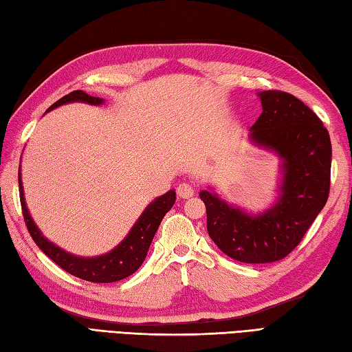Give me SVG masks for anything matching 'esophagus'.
I'll use <instances>...</instances> for the list:
<instances>
[{
  "label": "esophagus",
  "instance_id": "obj_1",
  "mask_svg": "<svg viewBox=\"0 0 352 352\" xmlns=\"http://www.w3.org/2000/svg\"><path fill=\"white\" fill-rule=\"evenodd\" d=\"M176 192H177V196L181 197V199H190V197H192L194 188H192V186H191L190 184L182 182V184H179V185H177Z\"/></svg>",
  "mask_w": 352,
  "mask_h": 352
}]
</instances>
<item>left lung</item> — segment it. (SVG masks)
I'll list each match as a JSON object with an SVG mask.
<instances>
[{"instance_id":"obj_1","label":"left lung","mask_w":352,"mask_h":352,"mask_svg":"<svg viewBox=\"0 0 352 352\" xmlns=\"http://www.w3.org/2000/svg\"><path fill=\"white\" fill-rule=\"evenodd\" d=\"M262 114L252 140L283 160L282 196L262 215L252 217L201 191L208 233L224 254L244 263L283 259L325 206L330 192L331 142L321 119L291 93H259Z\"/></svg>"}]
</instances>
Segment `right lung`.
<instances>
[{
	"instance_id": "obj_1",
	"label": "right lung",
	"mask_w": 352,
	"mask_h": 352,
	"mask_svg": "<svg viewBox=\"0 0 352 352\" xmlns=\"http://www.w3.org/2000/svg\"><path fill=\"white\" fill-rule=\"evenodd\" d=\"M87 102L91 105H99L104 100L99 98L89 96L87 93L81 90L70 91L69 95L58 99L56 104H52L50 110H54L63 104L67 102ZM21 171V170H19ZM19 179V197H21V206H22V215L25 220V226L30 232L31 238L36 242V245L42 250V252L50 257L52 262H56L61 270H65L69 274L75 277H80L85 282L93 283H113L119 282L122 278H126L131 274L142 267L144 262V257L149 250L152 239L155 236L156 230H158L160 224L162 221L164 215H166L171 206L175 205L176 192L171 190L164 194V196L158 197L155 201H152L149 206L144 209L142 217L138 218V221L134 224V228L131 229L128 236L124 238L119 245H117L113 252L104 256L98 257H78L74 254L66 253L65 250L54 245L52 242L46 239L41 230L37 229L34 221L31 220L28 214V209L25 206V199H23V190L21 182V173L18 176Z\"/></svg>"
}]
</instances>
